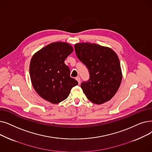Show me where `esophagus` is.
Masks as SVG:
<instances>
[{"instance_id":"34e87169","label":"esophagus","mask_w":152,"mask_h":152,"mask_svg":"<svg viewBox=\"0 0 152 152\" xmlns=\"http://www.w3.org/2000/svg\"><path fill=\"white\" fill-rule=\"evenodd\" d=\"M76 80H77V81L78 82L79 84H80V83H81V78L80 77H76Z\"/></svg>"}]
</instances>
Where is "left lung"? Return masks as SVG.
Returning <instances> with one entry per match:
<instances>
[{
    "mask_svg": "<svg viewBox=\"0 0 152 152\" xmlns=\"http://www.w3.org/2000/svg\"><path fill=\"white\" fill-rule=\"evenodd\" d=\"M76 54L87 67L89 79L81 87L88 99L96 104L109 101L115 94L122 81L120 61L109 48L95 43H77Z\"/></svg>",
    "mask_w": 152,
    "mask_h": 152,
    "instance_id": "obj_1",
    "label": "left lung"
}]
</instances>
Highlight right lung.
Masks as SVG:
<instances>
[{
  "instance_id": "obj_1",
  "label": "right lung",
  "mask_w": 152,
  "mask_h": 152,
  "mask_svg": "<svg viewBox=\"0 0 152 152\" xmlns=\"http://www.w3.org/2000/svg\"><path fill=\"white\" fill-rule=\"evenodd\" d=\"M73 51L70 45L63 42L51 43L33 56L30 76L33 87L39 96L53 104L68 97L77 81L70 77V69L64 60Z\"/></svg>"
}]
</instances>
